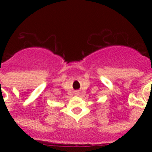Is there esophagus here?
Returning a JSON list of instances; mask_svg holds the SVG:
<instances>
[{"instance_id":"34e87169","label":"esophagus","mask_w":152,"mask_h":152,"mask_svg":"<svg viewBox=\"0 0 152 152\" xmlns=\"http://www.w3.org/2000/svg\"><path fill=\"white\" fill-rule=\"evenodd\" d=\"M75 94H78L79 92H78V91H75Z\"/></svg>"}]
</instances>
